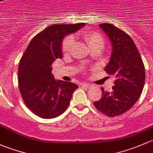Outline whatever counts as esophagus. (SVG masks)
Here are the masks:
<instances>
[{
    "label": "esophagus",
    "instance_id": "1",
    "mask_svg": "<svg viewBox=\"0 0 153 153\" xmlns=\"http://www.w3.org/2000/svg\"><path fill=\"white\" fill-rule=\"evenodd\" d=\"M82 88H91L92 87L91 84H87V83H83V84L81 85Z\"/></svg>",
    "mask_w": 153,
    "mask_h": 153
}]
</instances>
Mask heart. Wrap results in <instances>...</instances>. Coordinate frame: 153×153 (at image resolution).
<instances>
[{
	"instance_id": "b5f03b06",
	"label": "heart",
	"mask_w": 153,
	"mask_h": 153,
	"mask_svg": "<svg viewBox=\"0 0 153 153\" xmlns=\"http://www.w3.org/2000/svg\"><path fill=\"white\" fill-rule=\"evenodd\" d=\"M82 36L91 49L94 47H101L102 48L105 45V38L100 33L97 31L85 30L82 32ZM74 42V38L72 35L66 36L63 39L61 45V49L64 54H68L71 52Z\"/></svg>"
}]
</instances>
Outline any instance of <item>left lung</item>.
<instances>
[{
	"label": "left lung",
	"mask_w": 153,
	"mask_h": 153,
	"mask_svg": "<svg viewBox=\"0 0 153 153\" xmlns=\"http://www.w3.org/2000/svg\"><path fill=\"white\" fill-rule=\"evenodd\" d=\"M100 26L111 40L113 51L105 71L115 77L111 91L101 88V99L95 108L109 117L120 116L130 109L142 93L145 68L138 50L131 37L111 23Z\"/></svg>",
	"instance_id": "left-lung-1"
}]
</instances>
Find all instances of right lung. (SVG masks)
<instances>
[{"label":"right lung","instance_id":"obj_1","mask_svg":"<svg viewBox=\"0 0 153 153\" xmlns=\"http://www.w3.org/2000/svg\"><path fill=\"white\" fill-rule=\"evenodd\" d=\"M85 26L54 24L34 36L23 53L18 66V85L27 108L39 117L52 119L60 116L70 104L76 84L55 80L51 65L62 57L61 43L68 34Z\"/></svg>","mask_w":153,"mask_h":153}]
</instances>
